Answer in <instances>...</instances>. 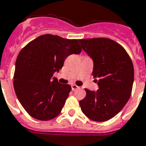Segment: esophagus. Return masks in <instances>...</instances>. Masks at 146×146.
I'll return each instance as SVG.
<instances>
[{"label":"esophagus","instance_id":"esophagus-1","mask_svg":"<svg viewBox=\"0 0 146 146\" xmlns=\"http://www.w3.org/2000/svg\"><path fill=\"white\" fill-rule=\"evenodd\" d=\"M71 87H72V90H76L79 89V87L78 86H76V85H75V84H72L71 85Z\"/></svg>","mask_w":146,"mask_h":146}]
</instances>
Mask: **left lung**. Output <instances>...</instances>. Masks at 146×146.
Here are the masks:
<instances>
[{
	"instance_id": "1",
	"label": "left lung",
	"mask_w": 146,
	"mask_h": 146,
	"mask_svg": "<svg viewBox=\"0 0 146 146\" xmlns=\"http://www.w3.org/2000/svg\"><path fill=\"white\" fill-rule=\"evenodd\" d=\"M81 47L94 62L93 76L99 89H86L80 100L88 118L105 121L118 114L130 98L134 82V67L122 46L113 40L99 38L80 39Z\"/></svg>"
}]
</instances>
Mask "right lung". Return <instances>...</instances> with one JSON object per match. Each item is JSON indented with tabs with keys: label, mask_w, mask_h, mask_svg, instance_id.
<instances>
[{
	"label": "right lung",
	"mask_w": 146,
	"mask_h": 146,
	"mask_svg": "<svg viewBox=\"0 0 146 146\" xmlns=\"http://www.w3.org/2000/svg\"><path fill=\"white\" fill-rule=\"evenodd\" d=\"M79 40L42 35L24 47L16 60L14 88L19 102L32 117L41 121L59 115L71 90L53 76L65 59L81 52Z\"/></svg>",
	"instance_id": "right-lung-1"
}]
</instances>
